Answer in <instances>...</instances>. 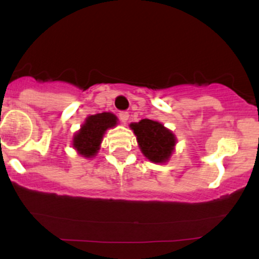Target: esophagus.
<instances>
[{
  "instance_id": "1",
  "label": "esophagus",
  "mask_w": 259,
  "mask_h": 259,
  "mask_svg": "<svg viewBox=\"0 0 259 259\" xmlns=\"http://www.w3.org/2000/svg\"><path fill=\"white\" fill-rule=\"evenodd\" d=\"M119 118L124 124H126L127 120H129V113H127V112H120L119 113Z\"/></svg>"
}]
</instances>
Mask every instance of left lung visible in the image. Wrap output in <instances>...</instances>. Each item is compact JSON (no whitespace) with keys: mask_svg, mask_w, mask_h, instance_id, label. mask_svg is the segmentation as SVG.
<instances>
[{"mask_svg":"<svg viewBox=\"0 0 259 259\" xmlns=\"http://www.w3.org/2000/svg\"><path fill=\"white\" fill-rule=\"evenodd\" d=\"M142 154L150 162L164 164L170 159L177 145V136L162 123L152 119H141L130 124Z\"/></svg>","mask_w":259,"mask_h":259,"instance_id":"1","label":"left lung"}]
</instances>
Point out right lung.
Returning a JSON list of instances; mask_svg holds the SVG:
<instances>
[{"label": "right lung", "mask_w": 259, "mask_h": 259, "mask_svg": "<svg viewBox=\"0 0 259 259\" xmlns=\"http://www.w3.org/2000/svg\"><path fill=\"white\" fill-rule=\"evenodd\" d=\"M118 124L117 115L111 112L89 115L73 136V148L85 158H94L101 148L103 135Z\"/></svg>", "instance_id": "1"}]
</instances>
